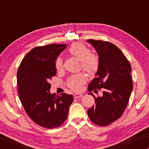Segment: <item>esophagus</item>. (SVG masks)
<instances>
[{
  "label": "esophagus",
  "mask_w": 149,
  "mask_h": 149,
  "mask_svg": "<svg viewBox=\"0 0 149 149\" xmlns=\"http://www.w3.org/2000/svg\"><path fill=\"white\" fill-rule=\"evenodd\" d=\"M81 97H83V95L81 94H79V93H75V94H74V99H78V98H80Z\"/></svg>",
  "instance_id": "34e87169"
}]
</instances>
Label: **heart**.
<instances>
[{"mask_svg": "<svg viewBox=\"0 0 149 149\" xmlns=\"http://www.w3.org/2000/svg\"><path fill=\"white\" fill-rule=\"evenodd\" d=\"M69 53L81 61V67L89 75H94L99 68V59L95 54L90 53V50L81 42H74L68 49ZM57 70H61L63 63L61 58L58 57L55 62ZM86 81L84 74H79L73 75L68 81L70 88L74 91H79L83 84Z\"/></svg>", "mask_w": 149, "mask_h": 149, "instance_id": "b5f03b06", "label": "heart"}]
</instances>
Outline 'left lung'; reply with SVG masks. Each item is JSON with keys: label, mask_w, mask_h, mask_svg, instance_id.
Wrapping results in <instances>:
<instances>
[{"label": "left lung", "mask_w": 149, "mask_h": 149, "mask_svg": "<svg viewBox=\"0 0 149 149\" xmlns=\"http://www.w3.org/2000/svg\"><path fill=\"white\" fill-rule=\"evenodd\" d=\"M99 55V68L95 78L89 84L88 91L97 92L100 97H94L95 105L87 110L90 120L98 125L106 126L121 117L127 107L133 84L130 73L132 67L120 49L109 42L87 40Z\"/></svg>", "instance_id": "obj_1"}]
</instances>
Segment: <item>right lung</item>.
Returning <instances> with one entry per match:
<instances>
[{
	"label": "right lung",
	"mask_w": 149,
	"mask_h": 149,
	"mask_svg": "<svg viewBox=\"0 0 149 149\" xmlns=\"http://www.w3.org/2000/svg\"><path fill=\"white\" fill-rule=\"evenodd\" d=\"M67 45L51 44L30 50L17 73L18 96L29 117L41 127H59L67 119L72 95L50 92L51 77L56 75L55 62Z\"/></svg>",
	"instance_id": "add662e5"
}]
</instances>
